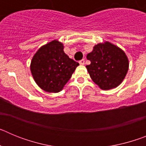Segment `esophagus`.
I'll list each match as a JSON object with an SVG mask.
<instances>
[{
    "label": "esophagus",
    "instance_id": "esophagus-1",
    "mask_svg": "<svg viewBox=\"0 0 146 146\" xmlns=\"http://www.w3.org/2000/svg\"><path fill=\"white\" fill-rule=\"evenodd\" d=\"M79 64H80V65H84V64H85V60H84V59H82V60H80Z\"/></svg>",
    "mask_w": 146,
    "mask_h": 146
}]
</instances>
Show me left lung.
<instances>
[{
  "instance_id": "8db88e82",
  "label": "left lung",
  "mask_w": 146,
  "mask_h": 146,
  "mask_svg": "<svg viewBox=\"0 0 146 146\" xmlns=\"http://www.w3.org/2000/svg\"><path fill=\"white\" fill-rule=\"evenodd\" d=\"M91 61L86 66L90 77L103 90L117 87L124 79L129 61L123 50L110 42L98 44L87 55Z\"/></svg>"
}]
</instances>
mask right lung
Instances as JSON below:
<instances>
[{"mask_svg": "<svg viewBox=\"0 0 146 146\" xmlns=\"http://www.w3.org/2000/svg\"><path fill=\"white\" fill-rule=\"evenodd\" d=\"M79 65L64 52V46L54 40L42 47L32 59L31 71L35 82L44 91H61Z\"/></svg>", "mask_w": 146, "mask_h": 146, "instance_id": "1", "label": "right lung"}]
</instances>
